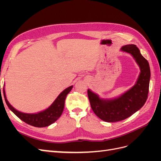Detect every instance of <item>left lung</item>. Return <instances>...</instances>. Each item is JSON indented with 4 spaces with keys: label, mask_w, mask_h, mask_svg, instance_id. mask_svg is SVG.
I'll return each instance as SVG.
<instances>
[{
    "label": "left lung",
    "mask_w": 161,
    "mask_h": 161,
    "mask_svg": "<svg viewBox=\"0 0 161 161\" xmlns=\"http://www.w3.org/2000/svg\"><path fill=\"white\" fill-rule=\"evenodd\" d=\"M121 50L132 55L140 68L136 84L118 98L108 101L101 99L91 91H87L92 111L98 118L107 122H115L129 118L142 108L148 98L150 79L148 62L136 45H126Z\"/></svg>",
    "instance_id": "8db88e82"
}]
</instances>
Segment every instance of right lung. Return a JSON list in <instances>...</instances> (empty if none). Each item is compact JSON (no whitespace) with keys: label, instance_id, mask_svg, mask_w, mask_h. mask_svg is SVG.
<instances>
[{"label":"right lung","instance_id":"add662e5","mask_svg":"<svg viewBox=\"0 0 161 161\" xmlns=\"http://www.w3.org/2000/svg\"><path fill=\"white\" fill-rule=\"evenodd\" d=\"M72 89V86L68 87L64 91H63L61 93L58 95L57 99L54 101L52 105L48 108L47 109L43 111L40 113L35 114H24L21 112L16 110L14 108L9 104L8 102L6 95L5 91L3 89V94L4 100L8 108L10 109L13 113L15 114L19 119H21L24 122L37 128L46 127L53 124L60 118L62 115L63 110L64 108L65 100L67 95L69 93L71 89Z\"/></svg>","mask_w":161,"mask_h":161}]
</instances>
